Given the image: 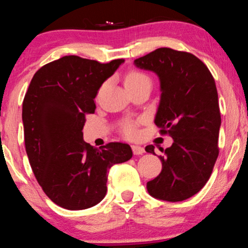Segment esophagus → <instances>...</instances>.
<instances>
[{"mask_svg":"<svg viewBox=\"0 0 248 248\" xmlns=\"http://www.w3.org/2000/svg\"><path fill=\"white\" fill-rule=\"evenodd\" d=\"M132 151H133V154L135 155L144 154V149L140 147V145H132Z\"/></svg>","mask_w":248,"mask_h":248,"instance_id":"esophagus-1","label":"esophagus"}]
</instances>
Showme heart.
I'll return each mask as SVG.
<instances>
[{
	"mask_svg": "<svg viewBox=\"0 0 248 248\" xmlns=\"http://www.w3.org/2000/svg\"><path fill=\"white\" fill-rule=\"evenodd\" d=\"M145 81H150L148 76H145L144 73L140 72V71L133 70V71H130V72L126 74V77H125V86H126V88L134 87L142 82H145ZM123 131H124L125 135L128 138H135L138 135L137 124L131 123V122L125 123Z\"/></svg>",
	"mask_w": 248,
	"mask_h": 248,
	"instance_id": "b5f03b06",
	"label": "heart"
}]
</instances>
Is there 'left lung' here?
I'll return each instance as SVG.
<instances>
[{"mask_svg": "<svg viewBox=\"0 0 248 248\" xmlns=\"http://www.w3.org/2000/svg\"><path fill=\"white\" fill-rule=\"evenodd\" d=\"M134 64L158 76L161 94L155 123L174 140L159 157L161 172L147 183V189L162 201H184L206 184L219 155L221 116L215 79L193 54L167 47ZM145 151L155 155V147L147 145Z\"/></svg>", "mask_w": 248, "mask_h": 248, "instance_id": "left-lung-1", "label": "left lung"}]
</instances>
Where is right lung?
<instances>
[{
  "instance_id": "obj_1",
  "label": "right lung",
  "mask_w": 248,
  "mask_h": 248,
  "mask_svg": "<svg viewBox=\"0 0 248 248\" xmlns=\"http://www.w3.org/2000/svg\"><path fill=\"white\" fill-rule=\"evenodd\" d=\"M123 59L103 64L63 56L35 73L22 104L25 145L30 166L45 194L67 210L96 205L107 192V171L132 158L126 143L99 149L83 141L86 115L94 98Z\"/></svg>"
}]
</instances>
